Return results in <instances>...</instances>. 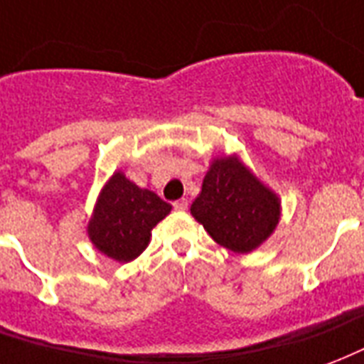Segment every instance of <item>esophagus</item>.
I'll return each mask as SVG.
<instances>
[{"label":"esophagus","instance_id":"obj_1","mask_svg":"<svg viewBox=\"0 0 364 364\" xmlns=\"http://www.w3.org/2000/svg\"><path fill=\"white\" fill-rule=\"evenodd\" d=\"M188 205H190V201H188L186 197H182V199H178V201H174L173 207L176 208V210H186V208H188Z\"/></svg>","mask_w":364,"mask_h":364}]
</instances>
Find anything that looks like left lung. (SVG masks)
Returning <instances> with one entry per match:
<instances>
[{"mask_svg":"<svg viewBox=\"0 0 364 364\" xmlns=\"http://www.w3.org/2000/svg\"><path fill=\"white\" fill-rule=\"evenodd\" d=\"M190 210L220 247L247 255L277 228L281 201L237 156H230L210 163Z\"/></svg>","mask_w":364,"mask_h":364,"instance_id":"obj_1","label":"left lung"}]
</instances>
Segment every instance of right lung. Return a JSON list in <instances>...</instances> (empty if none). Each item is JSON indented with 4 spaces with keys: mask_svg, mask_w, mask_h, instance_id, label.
I'll use <instances>...</instances> for the list:
<instances>
[{
    "mask_svg": "<svg viewBox=\"0 0 364 364\" xmlns=\"http://www.w3.org/2000/svg\"><path fill=\"white\" fill-rule=\"evenodd\" d=\"M171 208L157 193L138 188L117 171L98 196L87 233L102 255L115 262H131L142 255L151 230Z\"/></svg>",
    "mask_w": 364,
    "mask_h": 364,
    "instance_id": "add662e5",
    "label": "right lung"
}]
</instances>
